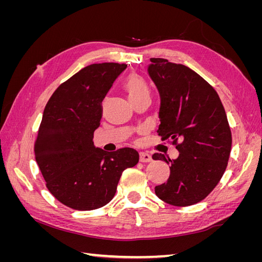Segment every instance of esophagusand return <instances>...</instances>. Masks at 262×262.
I'll list each match as a JSON object with an SVG mask.
<instances>
[{"mask_svg":"<svg viewBox=\"0 0 262 262\" xmlns=\"http://www.w3.org/2000/svg\"><path fill=\"white\" fill-rule=\"evenodd\" d=\"M140 162H142V163L152 162V156H150L146 152H140Z\"/></svg>","mask_w":262,"mask_h":262,"instance_id":"34e87169","label":"esophagus"}]
</instances>
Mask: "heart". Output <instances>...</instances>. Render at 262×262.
<instances>
[{"mask_svg": "<svg viewBox=\"0 0 262 262\" xmlns=\"http://www.w3.org/2000/svg\"><path fill=\"white\" fill-rule=\"evenodd\" d=\"M123 89L128 94L131 101L140 99L144 96H149L148 86L145 80L138 74H130L124 80Z\"/></svg>", "mask_w": 262, "mask_h": 262, "instance_id": "heart-1", "label": "heart"}]
</instances>
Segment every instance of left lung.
<instances>
[{
	"label": "left lung",
	"mask_w": 262,
	"mask_h": 262,
	"mask_svg": "<svg viewBox=\"0 0 262 262\" xmlns=\"http://www.w3.org/2000/svg\"><path fill=\"white\" fill-rule=\"evenodd\" d=\"M147 72L161 97L157 133L172 140L179 152L176 160L152 156L170 165L168 180L155 193L166 203L188 207L202 201L226 169L232 133L225 109L215 90L186 66L150 58Z\"/></svg>",
	"instance_id": "8db88e82"
}]
</instances>
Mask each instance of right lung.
Returning a JSON list of instances; mask_svg holds the SVG:
<instances>
[{
	"label": "right lung",
	"instance_id": "obj_1",
	"mask_svg": "<svg viewBox=\"0 0 262 262\" xmlns=\"http://www.w3.org/2000/svg\"><path fill=\"white\" fill-rule=\"evenodd\" d=\"M125 69L113 62L86 67L62 83L45 107L36 162L51 194L71 209L104 207L114 198L122 171L139 162L131 147L108 153L93 142L101 102Z\"/></svg>",
	"mask_w": 262,
	"mask_h": 262
}]
</instances>
